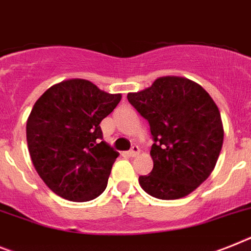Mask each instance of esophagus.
<instances>
[{
    "label": "esophagus",
    "mask_w": 251,
    "mask_h": 251,
    "mask_svg": "<svg viewBox=\"0 0 251 251\" xmlns=\"http://www.w3.org/2000/svg\"><path fill=\"white\" fill-rule=\"evenodd\" d=\"M138 154H139V148L136 147V145H134V147L127 151V155H129V157H136Z\"/></svg>",
    "instance_id": "esophagus-1"
}]
</instances>
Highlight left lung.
Instances as JSON below:
<instances>
[{"instance_id":"8db88e82","label":"left lung","mask_w":251,"mask_h":251,"mask_svg":"<svg viewBox=\"0 0 251 251\" xmlns=\"http://www.w3.org/2000/svg\"><path fill=\"white\" fill-rule=\"evenodd\" d=\"M127 100L149 122L153 170L139 184L151 197L172 201L194 191L209 177L223 144L220 109L193 80L158 77Z\"/></svg>"}]
</instances>
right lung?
Segmentation results:
<instances>
[{
	"label": "right lung",
	"instance_id": "add662e5",
	"mask_svg": "<svg viewBox=\"0 0 251 251\" xmlns=\"http://www.w3.org/2000/svg\"><path fill=\"white\" fill-rule=\"evenodd\" d=\"M121 94L70 79L44 92L29 115L26 142L35 171L58 197L89 201L106 190L119 153L103 142L100 121Z\"/></svg>",
	"mask_w": 251,
	"mask_h": 251
}]
</instances>
